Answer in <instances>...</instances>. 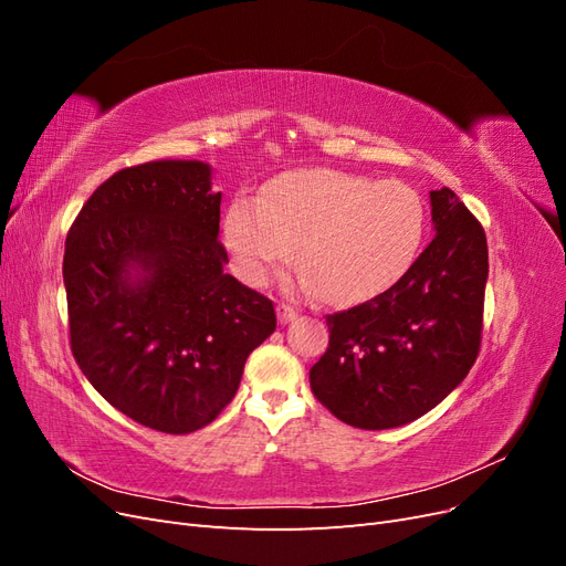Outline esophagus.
<instances>
[{"label":"esophagus","instance_id":"34e87169","mask_svg":"<svg viewBox=\"0 0 566 566\" xmlns=\"http://www.w3.org/2000/svg\"><path fill=\"white\" fill-rule=\"evenodd\" d=\"M276 314H279V323H281V325L290 323V321H293V318L297 316V312H295L290 304H279V306H276Z\"/></svg>","mask_w":566,"mask_h":566}]
</instances>
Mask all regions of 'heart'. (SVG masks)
<instances>
[{
    "mask_svg": "<svg viewBox=\"0 0 566 566\" xmlns=\"http://www.w3.org/2000/svg\"><path fill=\"white\" fill-rule=\"evenodd\" d=\"M424 205L413 186L375 181L342 169H297L273 181L260 200L238 198L224 238L243 276L266 281L290 262L325 302L352 304L382 293L413 262Z\"/></svg>",
    "mask_w": 566,
    "mask_h": 566,
    "instance_id": "b5f03b06",
    "label": "heart"
}]
</instances>
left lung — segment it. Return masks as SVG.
Segmentation results:
<instances>
[{
	"mask_svg": "<svg viewBox=\"0 0 566 566\" xmlns=\"http://www.w3.org/2000/svg\"><path fill=\"white\" fill-rule=\"evenodd\" d=\"M434 238L385 293L331 314L314 397L361 430L413 422L465 380L482 342L489 248L451 188L430 193Z\"/></svg>",
	"mask_w": 566,
	"mask_h": 566,
	"instance_id": "left-lung-1",
	"label": "left lung"
}]
</instances>
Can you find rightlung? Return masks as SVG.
I'll return each instance as SVG.
<instances>
[{
	"label": "right lung",
	"mask_w": 566,
	"mask_h": 566,
	"mask_svg": "<svg viewBox=\"0 0 566 566\" xmlns=\"http://www.w3.org/2000/svg\"><path fill=\"white\" fill-rule=\"evenodd\" d=\"M219 205L208 163L156 160L101 184L65 238L80 370L119 413L165 434L210 424L276 331L273 302L224 273Z\"/></svg>",
	"instance_id": "add662e5"
}]
</instances>
